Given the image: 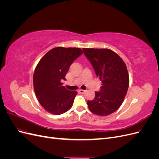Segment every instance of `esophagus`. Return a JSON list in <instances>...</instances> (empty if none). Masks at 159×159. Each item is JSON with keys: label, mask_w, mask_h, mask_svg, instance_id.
<instances>
[{"label": "esophagus", "mask_w": 159, "mask_h": 159, "mask_svg": "<svg viewBox=\"0 0 159 159\" xmlns=\"http://www.w3.org/2000/svg\"><path fill=\"white\" fill-rule=\"evenodd\" d=\"M78 91H79L80 93H84L86 91L84 90V89H80Z\"/></svg>", "instance_id": "1"}]
</instances>
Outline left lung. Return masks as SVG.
Here are the masks:
<instances>
[{
    "instance_id": "8db88e82",
    "label": "left lung",
    "mask_w": 159,
    "mask_h": 159,
    "mask_svg": "<svg viewBox=\"0 0 159 159\" xmlns=\"http://www.w3.org/2000/svg\"><path fill=\"white\" fill-rule=\"evenodd\" d=\"M84 54L102 81L95 98L88 101L89 110L100 116H107L121 106L127 92L129 78L125 64L109 49L83 48Z\"/></svg>"
}]
</instances>
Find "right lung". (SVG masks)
Here are the masks:
<instances>
[{
  "label": "right lung",
  "instance_id": "right-lung-1",
  "mask_svg": "<svg viewBox=\"0 0 159 159\" xmlns=\"http://www.w3.org/2000/svg\"><path fill=\"white\" fill-rule=\"evenodd\" d=\"M82 53L78 48L57 47L38 62L34 73V88L38 102L47 111L60 115L71 107L77 91L67 89L61 81L66 80L70 66Z\"/></svg>",
  "mask_w": 159,
  "mask_h": 159
}]
</instances>
